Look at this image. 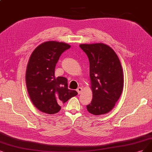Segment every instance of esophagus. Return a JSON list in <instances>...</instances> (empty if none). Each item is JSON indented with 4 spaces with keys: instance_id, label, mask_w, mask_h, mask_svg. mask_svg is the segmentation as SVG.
<instances>
[{
    "instance_id": "esophagus-1",
    "label": "esophagus",
    "mask_w": 152,
    "mask_h": 152,
    "mask_svg": "<svg viewBox=\"0 0 152 152\" xmlns=\"http://www.w3.org/2000/svg\"><path fill=\"white\" fill-rule=\"evenodd\" d=\"M76 91H77V92L78 93V94H80L81 93V92L83 91V88H82L81 87L77 88V89H76Z\"/></svg>"
}]
</instances>
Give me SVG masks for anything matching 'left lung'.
Instances as JSON below:
<instances>
[{"label":"left lung","instance_id":"left-lung-1","mask_svg":"<svg viewBox=\"0 0 152 152\" xmlns=\"http://www.w3.org/2000/svg\"><path fill=\"white\" fill-rule=\"evenodd\" d=\"M80 47L88 57L93 92L91 103L86 106L94 115L108 113L120 98L123 88V73L118 56L103 43L83 44Z\"/></svg>","mask_w":152,"mask_h":152}]
</instances>
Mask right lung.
<instances>
[{"mask_svg": "<svg viewBox=\"0 0 152 152\" xmlns=\"http://www.w3.org/2000/svg\"><path fill=\"white\" fill-rule=\"evenodd\" d=\"M71 46L64 42L47 41L38 46L28 62L26 82L31 102L41 111L55 114L60 104L77 94L67 88V80L54 76L55 67L60 56Z\"/></svg>", "mask_w": 152, "mask_h": 152, "instance_id": "right-lung-1", "label": "right lung"}]
</instances>
